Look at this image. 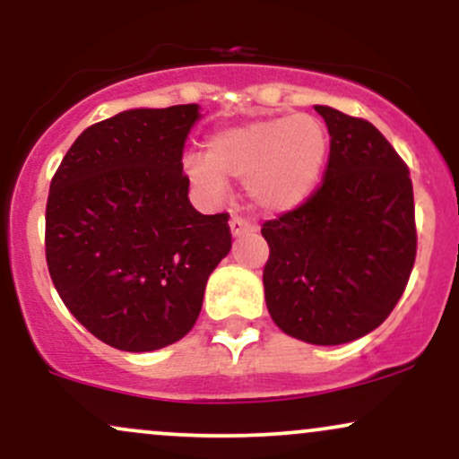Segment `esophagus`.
<instances>
[{
    "label": "esophagus",
    "mask_w": 459,
    "mask_h": 459,
    "mask_svg": "<svg viewBox=\"0 0 459 459\" xmlns=\"http://www.w3.org/2000/svg\"><path fill=\"white\" fill-rule=\"evenodd\" d=\"M252 229H255V224H252L247 218H244V215H233V218H230V233H233L235 237L244 235Z\"/></svg>",
    "instance_id": "34e87169"
}]
</instances>
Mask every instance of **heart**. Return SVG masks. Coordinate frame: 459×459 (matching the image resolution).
<instances>
[{"mask_svg": "<svg viewBox=\"0 0 459 459\" xmlns=\"http://www.w3.org/2000/svg\"><path fill=\"white\" fill-rule=\"evenodd\" d=\"M328 155V134L315 116H270L215 131L207 157L187 155L186 170L212 196L224 177L246 178L247 194L265 212H287L313 194Z\"/></svg>", "mask_w": 459, "mask_h": 459, "instance_id": "heart-1", "label": "heart"}]
</instances>
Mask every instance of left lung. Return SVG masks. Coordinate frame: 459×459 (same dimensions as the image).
<instances>
[{
  "label": "left lung",
  "mask_w": 459,
  "mask_h": 459,
  "mask_svg": "<svg viewBox=\"0 0 459 459\" xmlns=\"http://www.w3.org/2000/svg\"><path fill=\"white\" fill-rule=\"evenodd\" d=\"M330 134L324 183L267 220L263 267L273 324L313 345H341L391 315L416 259L410 170L365 118L315 105Z\"/></svg>",
  "instance_id": "1"
}]
</instances>
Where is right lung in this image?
<instances>
[{
    "label": "right lung",
    "instance_id": "1",
    "mask_svg": "<svg viewBox=\"0 0 459 459\" xmlns=\"http://www.w3.org/2000/svg\"><path fill=\"white\" fill-rule=\"evenodd\" d=\"M198 105L129 109L73 142L51 178L45 256L62 302L99 341L152 351L183 339L230 250L229 213L187 198Z\"/></svg>",
    "mask_w": 459,
    "mask_h": 459
}]
</instances>
